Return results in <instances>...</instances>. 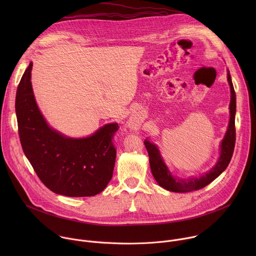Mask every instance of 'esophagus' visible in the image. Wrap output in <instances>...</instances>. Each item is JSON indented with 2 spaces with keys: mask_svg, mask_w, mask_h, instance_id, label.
I'll list each match as a JSON object with an SVG mask.
<instances>
[{
  "mask_svg": "<svg viewBox=\"0 0 256 256\" xmlns=\"http://www.w3.org/2000/svg\"><path fill=\"white\" fill-rule=\"evenodd\" d=\"M130 126H132V124H130Z\"/></svg>",
  "mask_w": 256,
  "mask_h": 256,
  "instance_id": "1",
  "label": "esophagus"
}]
</instances>
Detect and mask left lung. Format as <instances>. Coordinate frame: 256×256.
<instances>
[{"mask_svg":"<svg viewBox=\"0 0 256 256\" xmlns=\"http://www.w3.org/2000/svg\"><path fill=\"white\" fill-rule=\"evenodd\" d=\"M228 83L230 85L231 91V101H230V120L227 132L224 138L220 144V157H218L216 165L208 170L206 173L200 176H190L188 178H179L173 176L165 164L161 153L157 146L151 142L148 138H146L144 144L147 148L150 160V167L152 174L158 184L166 190L173 192H190L194 190H198L208 184L218 176H220L222 172L228 167L235 147L236 132H235V114H236V94L231 80L230 72H227Z\"/></svg>","mask_w":256,"mask_h":256,"instance_id":"8db88e82","label":"left lung"}]
</instances>
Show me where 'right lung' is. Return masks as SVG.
<instances>
[{"mask_svg":"<svg viewBox=\"0 0 256 256\" xmlns=\"http://www.w3.org/2000/svg\"><path fill=\"white\" fill-rule=\"evenodd\" d=\"M32 62L16 93V116L23 152L42 184L58 194L81 198L100 194L110 181L116 150V122L107 124L86 138H70L48 126L36 104Z\"/></svg>","mask_w":256,"mask_h":256,"instance_id":"1","label":"right lung"}]
</instances>
